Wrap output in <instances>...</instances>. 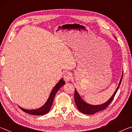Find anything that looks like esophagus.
Returning a JSON list of instances; mask_svg holds the SVG:
<instances>
[{
  "instance_id": "34e87169",
  "label": "esophagus",
  "mask_w": 132,
  "mask_h": 132,
  "mask_svg": "<svg viewBox=\"0 0 132 132\" xmlns=\"http://www.w3.org/2000/svg\"><path fill=\"white\" fill-rule=\"evenodd\" d=\"M71 74L70 72H66L64 74L63 77H64V80H65V81L68 82L70 81V80L71 79Z\"/></svg>"
}]
</instances>
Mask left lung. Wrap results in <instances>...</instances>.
<instances>
[{
  "label": "left lung",
  "instance_id": "left-lung-1",
  "mask_svg": "<svg viewBox=\"0 0 132 132\" xmlns=\"http://www.w3.org/2000/svg\"><path fill=\"white\" fill-rule=\"evenodd\" d=\"M116 38V37H114ZM123 71L122 77L120 78V81L119 82V85H118L117 88L116 89L115 93L113 94V95H112V97L109 98V99L106 102H105L104 104H102L101 105H91L88 103H87L86 101H84L82 99L81 96L80 95L79 93L77 92L76 89L75 88V101L76 105L77 107V108L81 112V113H84V114H87V115H93L94 114L97 112L101 111L102 110H104L106 108V107L108 106L109 104L111 103L112 101L113 98H114L116 93L118 91V90L119 89V87L120 86V84L121 83L122 80V77H123Z\"/></svg>",
  "mask_w": 132,
  "mask_h": 132
}]
</instances>
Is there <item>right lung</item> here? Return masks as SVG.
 I'll list each match as a JSON object with an SVG mask.
<instances>
[{"mask_svg":"<svg viewBox=\"0 0 132 132\" xmlns=\"http://www.w3.org/2000/svg\"><path fill=\"white\" fill-rule=\"evenodd\" d=\"M64 84H65V82L63 79V78L59 80V82L55 85V86L53 87L52 90V91L50 94V96H49L48 99L45 102L43 106L40 107L39 108L35 109H27L21 108L20 106H19L21 110H23L25 112L29 113V114L36 115V116H39V115H44L48 113L49 111H50V109L52 106V105L53 103V100H54L55 96L56 94L58 91V90L61 88Z\"/></svg>","mask_w":132,"mask_h":132,"instance_id":"obj_1","label":"right lung"}]
</instances>
